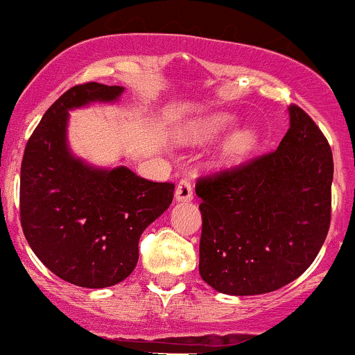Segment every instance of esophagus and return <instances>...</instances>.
<instances>
[{"mask_svg":"<svg viewBox=\"0 0 355 355\" xmlns=\"http://www.w3.org/2000/svg\"><path fill=\"white\" fill-rule=\"evenodd\" d=\"M193 198V184L189 179H181L176 186V200L178 202H188Z\"/></svg>","mask_w":355,"mask_h":355,"instance_id":"obj_1","label":"esophagus"}]
</instances>
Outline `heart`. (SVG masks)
<instances>
[{"label": "heart", "instance_id": "obj_1", "mask_svg": "<svg viewBox=\"0 0 355 355\" xmlns=\"http://www.w3.org/2000/svg\"><path fill=\"white\" fill-rule=\"evenodd\" d=\"M233 124V115L219 112V114L209 115V117H203L191 122L186 128L184 138L188 141H207V139H212L216 136H219L220 132L230 129ZM255 145H257V132L254 129H236V131H233L224 139L223 146L219 150V155H217V162L226 167L236 166V164L243 162L247 159V155L255 148Z\"/></svg>", "mask_w": 355, "mask_h": 355}]
</instances>
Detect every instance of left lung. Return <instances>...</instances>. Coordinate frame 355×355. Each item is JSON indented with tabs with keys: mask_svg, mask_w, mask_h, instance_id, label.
Instances as JSON below:
<instances>
[{
	"mask_svg": "<svg viewBox=\"0 0 355 355\" xmlns=\"http://www.w3.org/2000/svg\"><path fill=\"white\" fill-rule=\"evenodd\" d=\"M278 150L196 181L200 276L226 295H261L314 262L331 220L333 155L297 105Z\"/></svg>",
	"mask_w": 355,
	"mask_h": 355,
	"instance_id": "1",
	"label": "left lung"
}]
</instances>
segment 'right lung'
<instances>
[{"label":"right lung","mask_w":355,"mask_h":355,"mask_svg":"<svg viewBox=\"0 0 355 355\" xmlns=\"http://www.w3.org/2000/svg\"><path fill=\"white\" fill-rule=\"evenodd\" d=\"M122 86L70 87L43 115L20 167V223L27 243L58 278L83 288L114 286L136 268L143 231L169 209L173 182H153L121 166L100 169L73 157L69 110L112 103Z\"/></svg>","instance_id":"1"}]
</instances>
